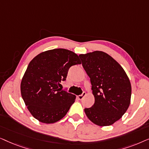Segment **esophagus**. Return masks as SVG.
I'll return each instance as SVG.
<instances>
[{
    "label": "esophagus",
    "mask_w": 149,
    "mask_h": 149,
    "mask_svg": "<svg viewBox=\"0 0 149 149\" xmlns=\"http://www.w3.org/2000/svg\"><path fill=\"white\" fill-rule=\"evenodd\" d=\"M85 95H86V93H85V91H83L82 94L78 95V96H77V97H78L79 100H81L83 99V97H84L85 96Z\"/></svg>",
    "instance_id": "1"
}]
</instances>
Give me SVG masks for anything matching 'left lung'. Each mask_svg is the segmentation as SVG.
Wrapping results in <instances>:
<instances>
[{
  "instance_id": "1",
  "label": "left lung",
  "mask_w": 149,
  "mask_h": 149,
  "mask_svg": "<svg viewBox=\"0 0 149 149\" xmlns=\"http://www.w3.org/2000/svg\"><path fill=\"white\" fill-rule=\"evenodd\" d=\"M90 78L95 102L84 109L87 117L99 126H109L121 118L129 107L132 87L125 70L117 61L100 51L79 55Z\"/></svg>"
}]
</instances>
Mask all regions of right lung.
I'll use <instances>...</instances> for the list:
<instances>
[{
  "label": "right lung",
  "mask_w": 149,
  "mask_h": 149,
  "mask_svg": "<svg viewBox=\"0 0 149 149\" xmlns=\"http://www.w3.org/2000/svg\"><path fill=\"white\" fill-rule=\"evenodd\" d=\"M75 53L65 49L42 52L32 59L21 82V93L28 111L44 123L62 119L76 96L58 86L66 79L69 68L81 64Z\"/></svg>",
  "instance_id": "right-lung-1"
}]
</instances>
